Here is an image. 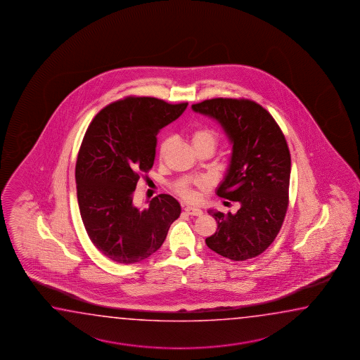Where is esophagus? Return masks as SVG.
I'll return each instance as SVG.
<instances>
[{"label": "esophagus", "mask_w": 360, "mask_h": 360, "mask_svg": "<svg viewBox=\"0 0 360 360\" xmlns=\"http://www.w3.org/2000/svg\"><path fill=\"white\" fill-rule=\"evenodd\" d=\"M184 211H185V213H188L189 216H202L203 214V212L200 211L199 208H195V207H185Z\"/></svg>", "instance_id": "34e87169"}]
</instances>
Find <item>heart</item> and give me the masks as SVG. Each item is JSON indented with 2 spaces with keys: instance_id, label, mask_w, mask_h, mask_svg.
<instances>
[{
  "instance_id": "heart-1",
  "label": "heart",
  "mask_w": 360,
  "mask_h": 360,
  "mask_svg": "<svg viewBox=\"0 0 360 360\" xmlns=\"http://www.w3.org/2000/svg\"><path fill=\"white\" fill-rule=\"evenodd\" d=\"M191 143L194 146V148H212L214 150L219 136L214 130H212L210 127H197L191 131ZM169 147V139L166 138L160 143L158 147V155L163 158ZM208 181L205 179H198V180H177L172 184V191L176 193L179 197L183 198L186 202H195L198 199V191H205L208 189Z\"/></svg>"
}]
</instances>
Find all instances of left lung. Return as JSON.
Here are the masks:
<instances>
[{
    "label": "left lung",
    "instance_id": "8db88e82",
    "mask_svg": "<svg viewBox=\"0 0 360 360\" xmlns=\"http://www.w3.org/2000/svg\"><path fill=\"white\" fill-rule=\"evenodd\" d=\"M191 108L219 121L233 143L217 195L240 203L235 214L211 211L217 231L205 244L231 261L252 259L274 243L288 211L291 158L285 135L252 99H205Z\"/></svg>",
    "mask_w": 360,
    "mask_h": 360
}]
</instances>
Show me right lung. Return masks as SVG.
<instances>
[{
  "label": "right lung",
  "mask_w": 360,
  "mask_h": 360,
  "mask_svg": "<svg viewBox=\"0 0 360 360\" xmlns=\"http://www.w3.org/2000/svg\"><path fill=\"white\" fill-rule=\"evenodd\" d=\"M186 106L127 96L102 108L86 129L75 166L79 210L89 239L107 258L124 264L148 258L179 219L181 208L169 194L143 211L133 199L138 180L153 167L160 129Z\"/></svg>",
  "instance_id": "1"
}]
</instances>
